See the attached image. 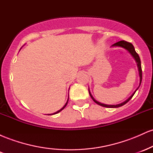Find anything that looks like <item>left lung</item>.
I'll use <instances>...</instances> for the list:
<instances>
[{"instance_id":"obj_1","label":"left lung","mask_w":153,"mask_h":153,"mask_svg":"<svg viewBox=\"0 0 153 153\" xmlns=\"http://www.w3.org/2000/svg\"><path fill=\"white\" fill-rule=\"evenodd\" d=\"M111 47H123V48H124L125 50H127L128 52H129V53L131 54V55L133 57H134V59H135V61H136V62H137V65L139 75H140V84H141V82H142V78H143V73H142V68H141V61H140V57H139L138 54L137 53L136 51H135L134 47L132 45V44L127 42H126V41H119V42H118L114 44V45H112ZM140 85H139V87H140ZM139 87L136 89V91H135L133 93L132 95H131V96L129 98V99L126 100V101H124V102L119 103V104H117V105H108V104H104V103H100V102H99V101H96V100L95 99L94 97H93V96L91 94L90 91H89V88H88V92H89V94H90L91 99L94 100V101L95 103H96L97 104L100 105V106H103V107H107V108H118V107H120V106H123V105L126 104V103H127L128 101H129V100L131 99V98H132V96H134V94H135V92H136L137 90V89L139 88Z\"/></svg>"}]
</instances>
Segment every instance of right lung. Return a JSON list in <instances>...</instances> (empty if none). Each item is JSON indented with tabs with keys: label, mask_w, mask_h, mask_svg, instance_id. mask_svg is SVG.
Instances as JSON below:
<instances>
[{
	"label": "right lung",
	"mask_w": 153,
	"mask_h": 153,
	"mask_svg": "<svg viewBox=\"0 0 153 153\" xmlns=\"http://www.w3.org/2000/svg\"><path fill=\"white\" fill-rule=\"evenodd\" d=\"M68 99H69V97H68ZM68 101H67V102H66V103L64 105V106L62 107V108H61V109H59V111H56V112H54V113H53V114H48V115H53V114H57V113H59V112H60L61 111H62V109H64L65 108V107L66 106H67V104H68Z\"/></svg>",
	"instance_id": "1"
}]
</instances>
